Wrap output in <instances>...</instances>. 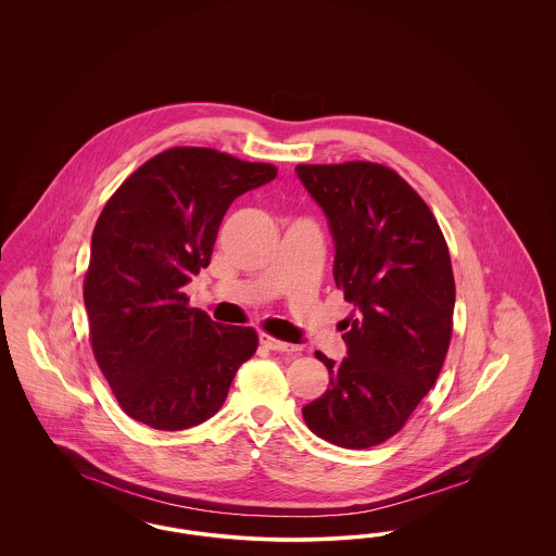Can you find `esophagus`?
<instances>
[{
    "instance_id": "obj_1",
    "label": "esophagus",
    "mask_w": 556,
    "mask_h": 556,
    "mask_svg": "<svg viewBox=\"0 0 556 556\" xmlns=\"http://www.w3.org/2000/svg\"><path fill=\"white\" fill-rule=\"evenodd\" d=\"M261 344L268 348V350H275V352H298V350H300L298 345L281 342V340L270 338V336H266V333H261Z\"/></svg>"
}]
</instances>
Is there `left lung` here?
Segmentation results:
<instances>
[{"instance_id": "obj_1", "label": "left lung", "mask_w": 556, "mask_h": 556, "mask_svg": "<svg viewBox=\"0 0 556 556\" xmlns=\"http://www.w3.org/2000/svg\"><path fill=\"white\" fill-rule=\"evenodd\" d=\"M327 218L333 277L354 306L340 363L317 352L329 388L302 408L318 438L370 448L392 438L433 388L452 336L448 245L419 193L372 162L298 164Z\"/></svg>"}]
</instances>
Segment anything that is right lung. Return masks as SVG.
<instances>
[{
    "label": "right lung",
    "instance_id": "right-lung-1",
    "mask_svg": "<svg viewBox=\"0 0 556 556\" xmlns=\"http://www.w3.org/2000/svg\"><path fill=\"white\" fill-rule=\"evenodd\" d=\"M275 177L270 164L173 148L139 166L108 200L83 298L96 361L135 421L162 431L204 424L256 352L254 329L189 308L184 288L211 265L233 200Z\"/></svg>",
    "mask_w": 556,
    "mask_h": 556
}]
</instances>
